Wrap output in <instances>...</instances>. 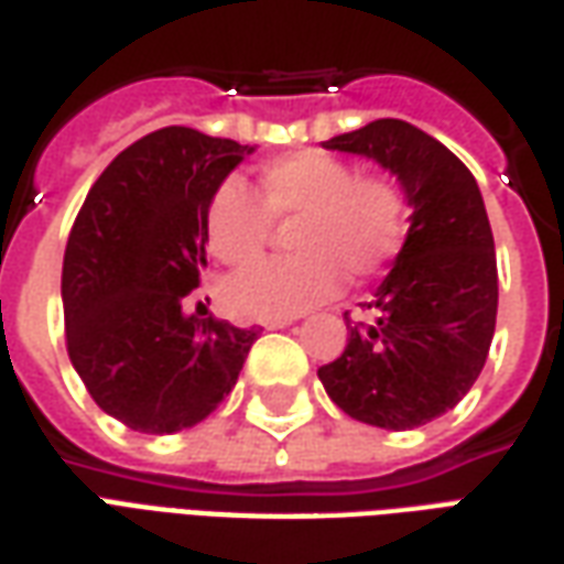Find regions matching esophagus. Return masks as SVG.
<instances>
[{"label": "esophagus", "mask_w": 564, "mask_h": 564, "mask_svg": "<svg viewBox=\"0 0 564 564\" xmlns=\"http://www.w3.org/2000/svg\"><path fill=\"white\" fill-rule=\"evenodd\" d=\"M290 323H293V317H265L262 326H265V329H283V326H290Z\"/></svg>", "instance_id": "esophagus-1"}]
</instances>
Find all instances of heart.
I'll list each match as a JSON object with an SVG mask.
<instances>
[{"label":"heart","mask_w":564,"mask_h":564,"mask_svg":"<svg viewBox=\"0 0 564 564\" xmlns=\"http://www.w3.org/2000/svg\"><path fill=\"white\" fill-rule=\"evenodd\" d=\"M271 223L286 226L293 256L241 271L226 283V302L247 314H295L336 293L341 278L364 283L400 253L409 198L388 173H357L338 155L302 149L265 161L253 176V198L223 183L204 210L210 253L247 269L265 253Z\"/></svg>","instance_id":"1"}]
</instances>
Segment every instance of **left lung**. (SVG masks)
Returning <instances> with one entry per match:
<instances>
[{
  "label": "left lung",
  "mask_w": 564,
  "mask_h": 564,
  "mask_svg": "<svg viewBox=\"0 0 564 564\" xmlns=\"http://www.w3.org/2000/svg\"><path fill=\"white\" fill-rule=\"evenodd\" d=\"M326 149L378 161L403 186L412 223L391 274L348 321V345L317 369L350 419L412 431L455 409L486 366L498 317V262L474 173L431 133L378 118Z\"/></svg>",
  "instance_id": "8db88e82"
}]
</instances>
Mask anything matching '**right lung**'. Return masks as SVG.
Masks as SVG:
<instances>
[{
    "mask_svg": "<svg viewBox=\"0 0 564 564\" xmlns=\"http://www.w3.org/2000/svg\"><path fill=\"white\" fill-rule=\"evenodd\" d=\"M250 145L161 128L90 186L63 253L66 350L94 403L131 431L195 427L226 400L259 329L200 317L204 210ZM210 302V299H207Z\"/></svg>",
    "mask_w": 564,
    "mask_h": 564,
    "instance_id": "right-lung-1",
    "label": "right lung"
}]
</instances>
